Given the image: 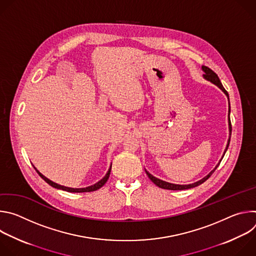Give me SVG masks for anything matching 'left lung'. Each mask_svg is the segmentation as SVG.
<instances>
[{
	"label": "left lung",
	"mask_w": 256,
	"mask_h": 256,
	"mask_svg": "<svg viewBox=\"0 0 256 256\" xmlns=\"http://www.w3.org/2000/svg\"><path fill=\"white\" fill-rule=\"evenodd\" d=\"M202 70L204 72V78L206 79V80H208V81H210V82H212V84H214V85H216L218 88H220L225 94H226V96L228 97V99H229V94H228V92L225 90V88L223 87V85H222V83H221V81H220V79H218V75L216 74V72L212 70H210V68H208V66H202ZM230 112H231V107H230V102H229V112H228V120H229V140H228V144H227V147H226V149H225V151H224V155H225V153H226V151H227V149H228V147H229V144H230V138H231V132H232V126H231V120H230ZM224 155L222 156V159H223V157H224ZM222 159L220 160V162H218V164H216V166L206 175V176H204L202 179H200V180H198V181H196V182H194V184H169V182H166V181H163V180H161V179H159V178H157V177H155V176H153L152 174H150L147 170H144L146 171V173H147V175H148V177L152 180V182H154V184L157 186H159L160 188H163V190H188V188H196V186H200V184H204V182L206 180V179H208L210 178V176L214 172V170L218 168V166L220 165V163H221V161H222Z\"/></svg>",
	"instance_id": "8db88e82"
}]
</instances>
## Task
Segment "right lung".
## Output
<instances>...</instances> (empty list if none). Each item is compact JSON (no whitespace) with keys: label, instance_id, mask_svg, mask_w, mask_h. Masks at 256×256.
I'll list each match as a JSON object with an SVG mask.
<instances>
[{"label":"right lung","instance_id":"right-lung-1","mask_svg":"<svg viewBox=\"0 0 256 256\" xmlns=\"http://www.w3.org/2000/svg\"><path fill=\"white\" fill-rule=\"evenodd\" d=\"M33 167H34V166H33ZM34 169L36 170V172L38 173V175H40L46 182H48V184L50 186H52V188H54L62 190H64V192H95V190H99L100 188H102V186L106 184L107 179L109 178V175H110L112 166H110V168L108 169V171H107V173L105 174V176H104L101 180H99V181L97 182V184H93V186H88V188H66V186H60V184H56V182H54V181L50 180L48 178H46L44 175H42L35 167H34Z\"/></svg>","mask_w":256,"mask_h":256}]
</instances>
